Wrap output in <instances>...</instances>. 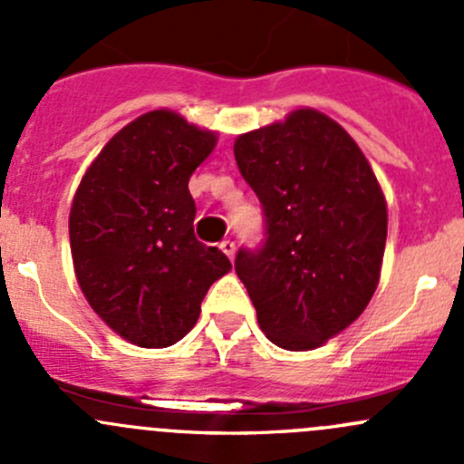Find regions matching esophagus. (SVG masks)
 Wrapping results in <instances>:
<instances>
[{"label": "esophagus", "instance_id": "obj_1", "mask_svg": "<svg viewBox=\"0 0 464 464\" xmlns=\"http://www.w3.org/2000/svg\"><path fill=\"white\" fill-rule=\"evenodd\" d=\"M219 249H222L224 254H227L228 258L233 260V256H236V242H233V240H222V242H219Z\"/></svg>", "mask_w": 464, "mask_h": 464}]
</instances>
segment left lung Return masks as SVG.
Returning a JSON list of instances; mask_svg holds the SVG:
<instances>
[{
	"label": "left lung",
	"instance_id": "left-lung-1",
	"mask_svg": "<svg viewBox=\"0 0 464 464\" xmlns=\"http://www.w3.org/2000/svg\"><path fill=\"white\" fill-rule=\"evenodd\" d=\"M233 152L265 218L260 245L237 251V278L269 341L316 348L377 289L388 228L377 177L353 137L314 110L242 134Z\"/></svg>",
	"mask_w": 464,
	"mask_h": 464
}]
</instances>
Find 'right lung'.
Segmentation results:
<instances>
[{"label": "right lung", "mask_w": 464, "mask_h": 464, "mask_svg": "<svg viewBox=\"0 0 464 464\" xmlns=\"http://www.w3.org/2000/svg\"><path fill=\"white\" fill-rule=\"evenodd\" d=\"M213 148V132L175 111H148L111 137L73 198L69 237L82 294L141 348L184 339L210 285L231 269L193 231L188 179Z\"/></svg>", "instance_id": "1"}]
</instances>
